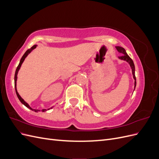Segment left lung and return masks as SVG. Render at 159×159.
I'll use <instances>...</instances> for the list:
<instances>
[{
	"mask_svg": "<svg viewBox=\"0 0 159 159\" xmlns=\"http://www.w3.org/2000/svg\"><path fill=\"white\" fill-rule=\"evenodd\" d=\"M116 49L120 53V54H121V56H119V58H120L121 60H123L127 61L130 64V66H131V68L132 69L133 78L134 79V88H135V87H136V77H135V75H134V65L133 63V61L132 60L131 57H130L127 55L125 50L123 48L120 47V46H116Z\"/></svg>",
	"mask_w": 159,
	"mask_h": 159,
	"instance_id": "8db88e82",
	"label": "left lung"
}]
</instances>
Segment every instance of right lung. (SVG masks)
<instances>
[{
    "label": "right lung",
    "mask_w": 159,
    "mask_h": 159,
    "mask_svg": "<svg viewBox=\"0 0 159 159\" xmlns=\"http://www.w3.org/2000/svg\"><path fill=\"white\" fill-rule=\"evenodd\" d=\"M36 45H34L32 47H31V48H30V49L27 50H26V52L25 53V54H24V55L22 56V58H21V60H20V63H19L18 66H17V68H16V71H15V75H14V87H15V91H16V95H17V97H18V98L19 99V100L20 101V102H21L22 104L25 105L26 107L29 108L30 109H31V110L37 112V111H40V110H37V109H32V108L29 106V105H28L27 103H26V102H25V101H24V99L20 97V95L18 94V91H17V90H16V80H17V74H18V70H19V69L20 68V66H21V65H22V62L24 61V60H25V59L26 58V57L28 56V54H29V53H30V52H31V51H32V50H33L34 49L36 48ZM42 111L43 112H44V111H46V109H42Z\"/></svg>",
    "instance_id": "1"
}]
</instances>
